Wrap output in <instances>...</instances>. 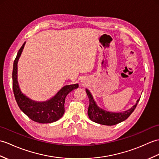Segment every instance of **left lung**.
I'll use <instances>...</instances> for the list:
<instances>
[{"instance_id": "8db88e82", "label": "left lung", "mask_w": 159, "mask_h": 159, "mask_svg": "<svg viewBox=\"0 0 159 159\" xmlns=\"http://www.w3.org/2000/svg\"><path fill=\"white\" fill-rule=\"evenodd\" d=\"M86 93L88 95L89 99V106L87 112L89 117L95 123L104 125H114L126 120L131 115V113L134 111L140 99H138L136 104L133 106L131 109L123 112L114 113L107 112L106 110L98 108L88 89H86Z\"/></svg>"}]
</instances>
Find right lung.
<instances>
[{"label": "right lung", "instance_id": "right-lung-1", "mask_svg": "<svg viewBox=\"0 0 159 159\" xmlns=\"http://www.w3.org/2000/svg\"><path fill=\"white\" fill-rule=\"evenodd\" d=\"M25 42L18 51L15 59L13 68V90L18 106L25 114L32 120L39 123H51L57 121L64 114V103L66 95L70 92L79 87L78 84L66 85L51 99L44 102L32 101L21 93L17 80V61L22 52Z\"/></svg>", "mask_w": 159, "mask_h": 159}]
</instances>
